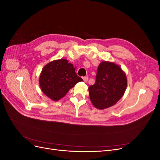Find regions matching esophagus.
<instances>
[{
	"label": "esophagus",
	"instance_id": "34e87169",
	"mask_svg": "<svg viewBox=\"0 0 160 160\" xmlns=\"http://www.w3.org/2000/svg\"><path fill=\"white\" fill-rule=\"evenodd\" d=\"M83 79L84 81V82H87L88 81V77H83Z\"/></svg>",
	"mask_w": 160,
	"mask_h": 160
}]
</instances>
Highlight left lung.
Wrapping results in <instances>:
<instances>
[{
	"mask_svg": "<svg viewBox=\"0 0 160 160\" xmlns=\"http://www.w3.org/2000/svg\"><path fill=\"white\" fill-rule=\"evenodd\" d=\"M126 88V76L120 67L113 62H101L95 83L88 89L91 103L99 109L111 107L122 98Z\"/></svg>",
	"mask_w": 160,
	"mask_h": 160,
	"instance_id": "left-lung-1",
	"label": "left lung"
}]
</instances>
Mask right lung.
I'll return each instance as SVG.
<instances>
[{"mask_svg": "<svg viewBox=\"0 0 160 160\" xmlns=\"http://www.w3.org/2000/svg\"><path fill=\"white\" fill-rule=\"evenodd\" d=\"M66 59L53 61L42 69L39 77L42 91L53 101H58L66 95L78 82L83 81L77 76L75 69Z\"/></svg>", "mask_w": 160, "mask_h": 160, "instance_id": "obj_1", "label": "right lung"}]
</instances>
